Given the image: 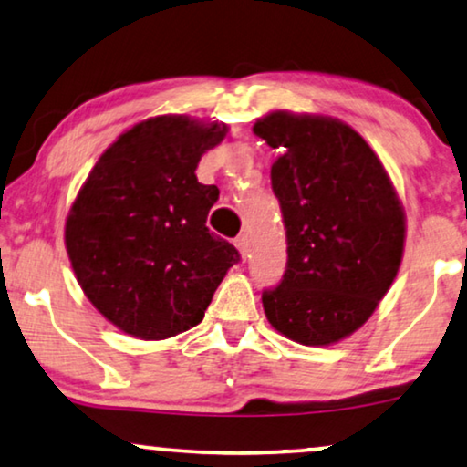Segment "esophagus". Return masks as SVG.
<instances>
[{"label": "esophagus", "mask_w": 467, "mask_h": 467, "mask_svg": "<svg viewBox=\"0 0 467 467\" xmlns=\"http://www.w3.org/2000/svg\"><path fill=\"white\" fill-rule=\"evenodd\" d=\"M234 245L241 252L243 258H247V255H249V236L247 234H239L234 239Z\"/></svg>", "instance_id": "obj_1"}]
</instances>
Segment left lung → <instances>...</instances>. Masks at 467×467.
<instances>
[{
	"instance_id": "1",
	"label": "left lung",
	"mask_w": 467,
	"mask_h": 467,
	"mask_svg": "<svg viewBox=\"0 0 467 467\" xmlns=\"http://www.w3.org/2000/svg\"><path fill=\"white\" fill-rule=\"evenodd\" d=\"M254 133L281 156L271 186L284 215L287 262L262 292L275 330L332 345L370 317L396 279L404 212L370 146L347 124L273 111Z\"/></svg>"
}]
</instances>
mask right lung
Wrapping results in <instances>:
<instances>
[{
	"label": "right lung",
	"instance_id": "obj_1",
	"mask_svg": "<svg viewBox=\"0 0 467 467\" xmlns=\"http://www.w3.org/2000/svg\"><path fill=\"white\" fill-rule=\"evenodd\" d=\"M224 135V124L186 116L140 122L105 150L71 207L65 245L78 284L127 334L161 340L201 324L241 260L207 228L218 186L194 175Z\"/></svg>",
	"mask_w": 467,
	"mask_h": 467
}]
</instances>
